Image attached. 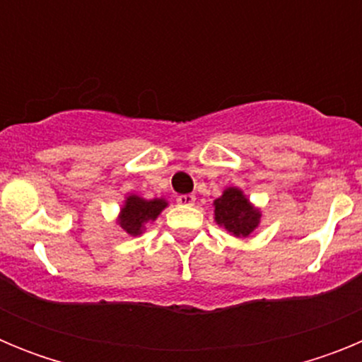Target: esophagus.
I'll list each match as a JSON object with an SVG mask.
<instances>
[{"mask_svg":"<svg viewBox=\"0 0 362 362\" xmlns=\"http://www.w3.org/2000/svg\"><path fill=\"white\" fill-rule=\"evenodd\" d=\"M177 204H183V206H192L196 203V196L194 194H183V196H177Z\"/></svg>","mask_w":362,"mask_h":362,"instance_id":"esophagus-1","label":"esophagus"}]
</instances>
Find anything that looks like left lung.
Returning a JSON list of instances; mask_svg holds the SVG:
<instances>
[{
	"label": "left lung",
	"mask_w": 362,
	"mask_h": 362,
	"mask_svg": "<svg viewBox=\"0 0 362 362\" xmlns=\"http://www.w3.org/2000/svg\"><path fill=\"white\" fill-rule=\"evenodd\" d=\"M214 216L219 226H225L235 238H248L259 226L261 212L246 199L239 188L230 187L214 201Z\"/></svg>",
	"instance_id": "left-lung-1"
}]
</instances>
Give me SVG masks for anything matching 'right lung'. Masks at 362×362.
Masks as SVG:
<instances>
[{"mask_svg":"<svg viewBox=\"0 0 362 362\" xmlns=\"http://www.w3.org/2000/svg\"><path fill=\"white\" fill-rule=\"evenodd\" d=\"M165 199H143L139 196H129L121 209L117 223L132 238L143 233L146 223L156 221V217L166 209Z\"/></svg>","mask_w":362,"mask_h":362,"instance_id":"1","label":"right lung"}]
</instances>
